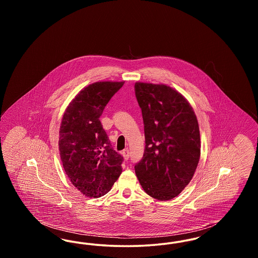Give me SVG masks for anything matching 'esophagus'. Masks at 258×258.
<instances>
[{"label": "esophagus", "instance_id": "34e87169", "mask_svg": "<svg viewBox=\"0 0 258 258\" xmlns=\"http://www.w3.org/2000/svg\"><path fill=\"white\" fill-rule=\"evenodd\" d=\"M122 155H123L124 160H128V158H130V151H128V149H124L123 152H122Z\"/></svg>", "mask_w": 258, "mask_h": 258}]
</instances>
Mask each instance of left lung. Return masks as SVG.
Segmentation results:
<instances>
[{"label": "left lung", "mask_w": 258, "mask_h": 258, "mask_svg": "<svg viewBox=\"0 0 258 258\" xmlns=\"http://www.w3.org/2000/svg\"><path fill=\"white\" fill-rule=\"evenodd\" d=\"M135 90L146 144L135 173L150 197L170 200L182 192L197 170L201 148L197 116L171 87L136 82Z\"/></svg>", "instance_id": "8db88e82"}]
</instances>
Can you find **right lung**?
Returning a JSON list of instances; mask_svg holds the SVG:
<instances>
[{
  "mask_svg": "<svg viewBox=\"0 0 258 258\" xmlns=\"http://www.w3.org/2000/svg\"><path fill=\"white\" fill-rule=\"evenodd\" d=\"M122 82L101 81L81 90L63 113L59 151L74 186L88 197L106 195L122 173L123 157L111 147L100 116Z\"/></svg>",
  "mask_w": 258,
  "mask_h": 258,
  "instance_id": "add662e5",
  "label": "right lung"
}]
</instances>
